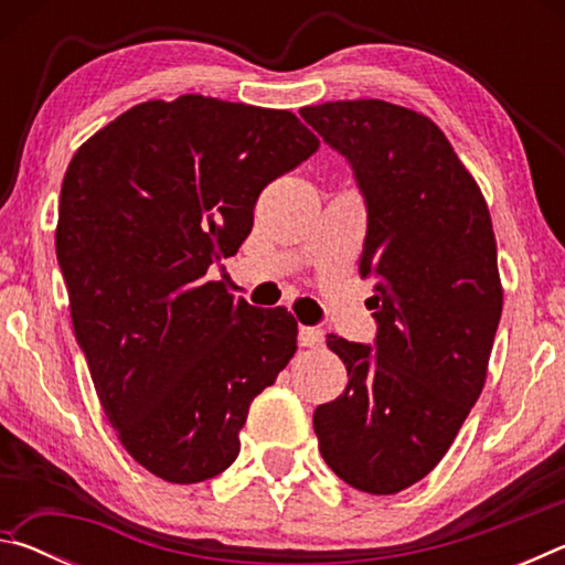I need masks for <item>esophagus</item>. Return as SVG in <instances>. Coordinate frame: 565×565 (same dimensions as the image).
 Listing matches in <instances>:
<instances>
[{"mask_svg":"<svg viewBox=\"0 0 565 565\" xmlns=\"http://www.w3.org/2000/svg\"><path fill=\"white\" fill-rule=\"evenodd\" d=\"M299 347H303V349H321L323 347V331L321 329H311V327H301L299 329Z\"/></svg>","mask_w":565,"mask_h":565,"instance_id":"34e87169","label":"esophagus"}]
</instances>
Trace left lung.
Segmentation results:
<instances>
[{
	"label": "left lung",
	"instance_id": "1",
	"mask_svg": "<svg viewBox=\"0 0 565 565\" xmlns=\"http://www.w3.org/2000/svg\"><path fill=\"white\" fill-rule=\"evenodd\" d=\"M353 169L369 212L359 259L374 349L329 333L347 363L339 398L313 411L323 461L366 493H398L431 473L481 396L503 289L476 179L436 124L381 99L303 107Z\"/></svg>",
	"mask_w": 565,
	"mask_h": 565
}]
</instances>
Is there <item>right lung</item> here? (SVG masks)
Returning a JSON list of instances; mask_svg holds the SVG:
<instances>
[{"label":"right lung","instance_id":"obj_1","mask_svg":"<svg viewBox=\"0 0 565 565\" xmlns=\"http://www.w3.org/2000/svg\"><path fill=\"white\" fill-rule=\"evenodd\" d=\"M319 149L286 109L202 94L151 99L76 149L56 259L74 337L127 454L169 483L238 456L252 401L296 353V319L209 281L254 226L266 184Z\"/></svg>","mask_w":565,"mask_h":565}]
</instances>
